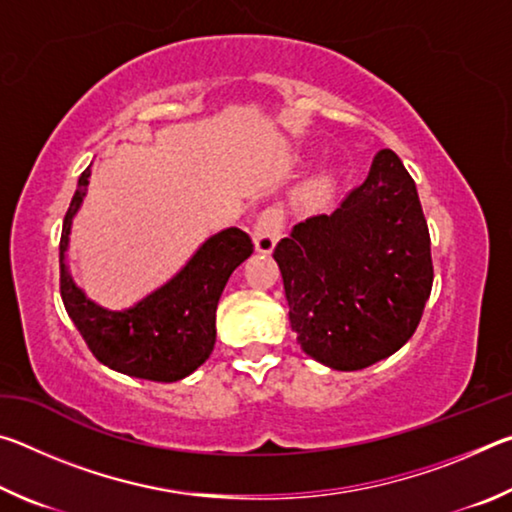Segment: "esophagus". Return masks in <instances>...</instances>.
<instances>
[{
  "label": "esophagus",
  "mask_w": 512,
  "mask_h": 512,
  "mask_svg": "<svg viewBox=\"0 0 512 512\" xmlns=\"http://www.w3.org/2000/svg\"><path fill=\"white\" fill-rule=\"evenodd\" d=\"M284 230V212L277 210V207H268L262 214H259L257 225H255V248L257 253L268 255L273 253L277 239L282 237Z\"/></svg>",
  "instance_id": "34e87169"
}]
</instances>
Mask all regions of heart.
I'll use <instances>...</instances> for the list:
<instances>
[{"label":"heart","instance_id":"b5f03b06","mask_svg":"<svg viewBox=\"0 0 512 512\" xmlns=\"http://www.w3.org/2000/svg\"><path fill=\"white\" fill-rule=\"evenodd\" d=\"M332 189H334V176L329 171H325V173H320V176H316L314 180H311V183L307 185V189H305V201H309V203H320V201H325V198L332 194Z\"/></svg>","mask_w":512,"mask_h":512}]
</instances>
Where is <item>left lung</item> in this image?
I'll use <instances>...</instances> for the list:
<instances>
[{
    "label": "left lung",
    "mask_w": 512,
    "mask_h": 512,
    "mask_svg": "<svg viewBox=\"0 0 512 512\" xmlns=\"http://www.w3.org/2000/svg\"><path fill=\"white\" fill-rule=\"evenodd\" d=\"M300 348L334 370H361L411 339L433 264L413 178L381 149L332 214L293 225L275 246Z\"/></svg>",
    "instance_id": "left-lung-1"
}]
</instances>
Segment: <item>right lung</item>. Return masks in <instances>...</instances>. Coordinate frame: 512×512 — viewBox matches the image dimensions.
<instances>
[{"label":"right lung","instance_id":"1","mask_svg":"<svg viewBox=\"0 0 512 512\" xmlns=\"http://www.w3.org/2000/svg\"><path fill=\"white\" fill-rule=\"evenodd\" d=\"M88 183L90 167L81 173L60 235V296L69 318L103 366L149 381L192 375L214 350L216 305L232 271L253 255V241L239 228L216 232L167 284L133 307L110 311L76 287L67 266L69 232Z\"/></svg>","mask_w":512,"mask_h":512}]
</instances>
